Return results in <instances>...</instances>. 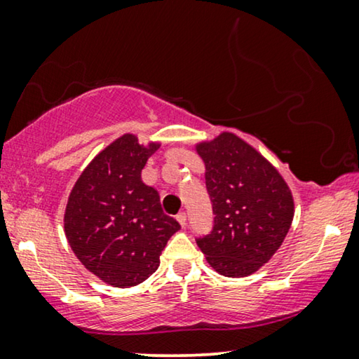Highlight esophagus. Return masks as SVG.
<instances>
[{
  "label": "esophagus",
  "instance_id": "obj_1",
  "mask_svg": "<svg viewBox=\"0 0 359 359\" xmlns=\"http://www.w3.org/2000/svg\"><path fill=\"white\" fill-rule=\"evenodd\" d=\"M176 220L181 224V227H186V220H188V215H186V212H180L178 215H176Z\"/></svg>",
  "mask_w": 359,
  "mask_h": 359
}]
</instances>
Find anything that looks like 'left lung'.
<instances>
[{"instance_id":"8db88e82","label":"left lung","mask_w":359,"mask_h":359,"mask_svg":"<svg viewBox=\"0 0 359 359\" xmlns=\"http://www.w3.org/2000/svg\"><path fill=\"white\" fill-rule=\"evenodd\" d=\"M196 150L205 165L214 225L196 240L215 271L243 278L268 263L291 229L294 199L279 171L232 132Z\"/></svg>"}]
</instances>
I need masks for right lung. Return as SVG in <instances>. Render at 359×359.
<instances>
[{"instance_id": "1", "label": "right lung", "mask_w": 359, "mask_h": 359, "mask_svg": "<svg viewBox=\"0 0 359 359\" xmlns=\"http://www.w3.org/2000/svg\"><path fill=\"white\" fill-rule=\"evenodd\" d=\"M160 144L124 134L100 151L73 186L65 209L68 243L88 271L114 287L144 283L181 229L161 209L142 170Z\"/></svg>"}]
</instances>
